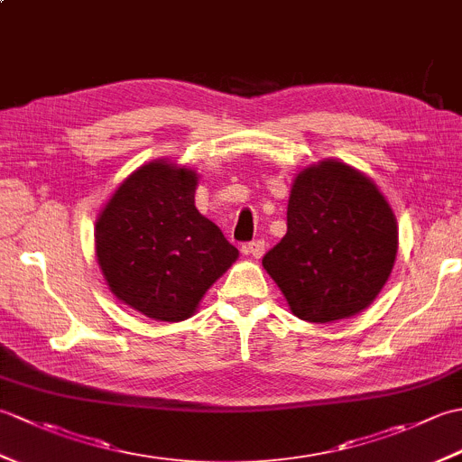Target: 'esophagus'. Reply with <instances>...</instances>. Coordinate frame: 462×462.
Returning <instances> with one entry per match:
<instances>
[{"instance_id": "1", "label": "esophagus", "mask_w": 462, "mask_h": 462, "mask_svg": "<svg viewBox=\"0 0 462 462\" xmlns=\"http://www.w3.org/2000/svg\"><path fill=\"white\" fill-rule=\"evenodd\" d=\"M244 252L246 254H250L252 258H262L263 256V252H266V242L263 240H254V242H250V244H246V246H244Z\"/></svg>"}]
</instances>
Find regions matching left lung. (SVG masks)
<instances>
[{"label": "left lung", "instance_id": "obj_1", "mask_svg": "<svg viewBox=\"0 0 462 462\" xmlns=\"http://www.w3.org/2000/svg\"><path fill=\"white\" fill-rule=\"evenodd\" d=\"M397 240L395 214L375 182L346 162L321 161L293 180L288 232L262 263L293 316L329 323L377 298Z\"/></svg>", "mask_w": 462, "mask_h": 462}]
</instances>
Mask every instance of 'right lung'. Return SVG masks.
I'll list each match as a JSON object with an SVG mask.
<instances>
[{"mask_svg":"<svg viewBox=\"0 0 462 462\" xmlns=\"http://www.w3.org/2000/svg\"><path fill=\"white\" fill-rule=\"evenodd\" d=\"M199 174L169 161L136 169L95 224L106 286L156 321L194 316L204 293L238 258L218 226L196 210Z\"/></svg>","mask_w":462,"mask_h":462,"instance_id":"1","label":"right lung"}]
</instances>
